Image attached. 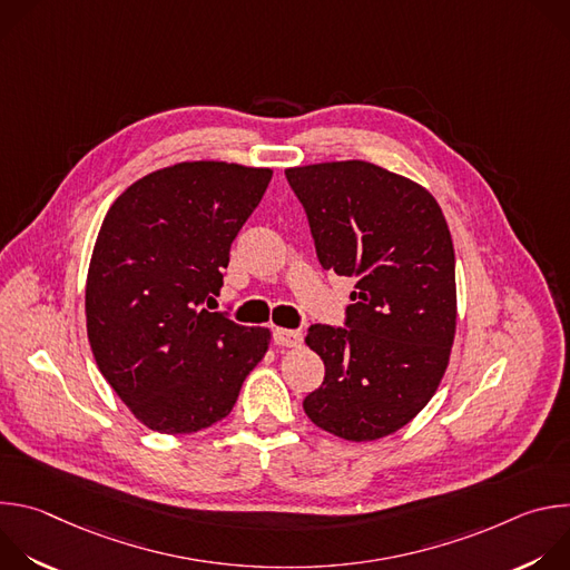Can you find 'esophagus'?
Here are the masks:
<instances>
[{
  "label": "esophagus",
  "instance_id": "1",
  "mask_svg": "<svg viewBox=\"0 0 570 570\" xmlns=\"http://www.w3.org/2000/svg\"><path fill=\"white\" fill-rule=\"evenodd\" d=\"M273 341L282 347H297L302 343V334L295 330H273Z\"/></svg>",
  "mask_w": 570,
  "mask_h": 570
}]
</instances>
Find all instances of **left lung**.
Segmentation results:
<instances>
[{"label": "left lung", "mask_w": 570, "mask_h": 570, "mask_svg": "<svg viewBox=\"0 0 570 570\" xmlns=\"http://www.w3.org/2000/svg\"><path fill=\"white\" fill-rule=\"evenodd\" d=\"M324 271L354 277L345 327L311 324L324 381L308 420L370 442L409 424L435 394L455 336V255L438 200L363 159L286 169Z\"/></svg>", "instance_id": "obj_1"}]
</instances>
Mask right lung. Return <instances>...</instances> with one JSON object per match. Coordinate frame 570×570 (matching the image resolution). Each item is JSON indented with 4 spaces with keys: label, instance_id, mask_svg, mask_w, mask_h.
I'll use <instances>...</instances> for the list:
<instances>
[{
    "label": "right lung",
    "instance_id": "add662e5",
    "mask_svg": "<svg viewBox=\"0 0 570 570\" xmlns=\"http://www.w3.org/2000/svg\"><path fill=\"white\" fill-rule=\"evenodd\" d=\"M271 169L183 161L130 185L99 229L86 286L95 361L148 429L203 431L234 409L271 332L209 311Z\"/></svg>",
    "mask_w": 570,
    "mask_h": 570
}]
</instances>
